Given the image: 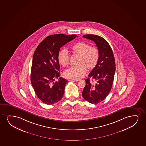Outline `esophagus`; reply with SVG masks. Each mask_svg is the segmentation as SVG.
Wrapping results in <instances>:
<instances>
[{
	"label": "esophagus",
	"instance_id": "34e87169",
	"mask_svg": "<svg viewBox=\"0 0 146 146\" xmlns=\"http://www.w3.org/2000/svg\"><path fill=\"white\" fill-rule=\"evenodd\" d=\"M74 80V81H79L80 80H75V79H74V80Z\"/></svg>",
	"mask_w": 146,
	"mask_h": 146
}]
</instances>
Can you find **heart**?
I'll use <instances>...</instances> for the list:
<instances>
[{"mask_svg":"<svg viewBox=\"0 0 146 146\" xmlns=\"http://www.w3.org/2000/svg\"><path fill=\"white\" fill-rule=\"evenodd\" d=\"M72 52L79 56L77 66H71L65 70L64 75L66 78L78 80L85 75L86 68L92 70L96 66L99 58V52L96 47L91 46L84 41H80L74 45ZM58 60L60 65L66 66L69 63V55L66 50L64 49L58 55Z\"/></svg>","mask_w":146,"mask_h":146,"instance_id":"b5f03b06","label":"heart"}]
</instances>
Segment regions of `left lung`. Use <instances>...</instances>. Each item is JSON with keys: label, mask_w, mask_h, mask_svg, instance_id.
Instances as JSON below:
<instances>
[{"label": "left lung", "mask_w": 146, "mask_h": 146, "mask_svg": "<svg viewBox=\"0 0 146 146\" xmlns=\"http://www.w3.org/2000/svg\"><path fill=\"white\" fill-rule=\"evenodd\" d=\"M93 41L98 47L99 58L96 66L85 80L86 85L82 92L83 98L89 103L97 104L103 101L111 91L115 71V63L113 50L105 39L94 35H83Z\"/></svg>", "instance_id": "left-lung-1"}]
</instances>
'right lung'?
<instances>
[{
	"mask_svg": "<svg viewBox=\"0 0 146 146\" xmlns=\"http://www.w3.org/2000/svg\"><path fill=\"white\" fill-rule=\"evenodd\" d=\"M77 36L56 34L44 39L33 54L31 81L35 94L43 103L51 105L61 100L68 80L60 78L58 55L60 49Z\"/></svg>",
	"mask_w": 146,
	"mask_h": 146,
	"instance_id": "right-lung-1",
	"label": "right lung"
}]
</instances>
